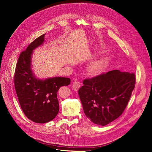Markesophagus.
Masks as SVG:
<instances>
[{
  "label": "esophagus",
  "mask_w": 152,
  "mask_h": 152,
  "mask_svg": "<svg viewBox=\"0 0 152 152\" xmlns=\"http://www.w3.org/2000/svg\"><path fill=\"white\" fill-rule=\"evenodd\" d=\"M81 86V83L79 82V81H75L73 83V85H72V86H73V89L75 91H77L79 88H80Z\"/></svg>",
  "instance_id": "34e87169"
}]
</instances>
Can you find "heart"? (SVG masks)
I'll return each instance as SVG.
<instances>
[{
	"label": "heart",
	"instance_id": "b5f03b06",
	"mask_svg": "<svg viewBox=\"0 0 152 152\" xmlns=\"http://www.w3.org/2000/svg\"><path fill=\"white\" fill-rule=\"evenodd\" d=\"M99 68H100V63L99 62H94L92 63L91 68L93 72H95L99 70Z\"/></svg>",
	"mask_w": 152,
	"mask_h": 152
}]
</instances>
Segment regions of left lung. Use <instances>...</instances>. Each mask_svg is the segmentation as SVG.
Listing matches in <instances>:
<instances>
[{
	"label": "left lung",
	"mask_w": 152,
	"mask_h": 152,
	"mask_svg": "<svg viewBox=\"0 0 152 152\" xmlns=\"http://www.w3.org/2000/svg\"><path fill=\"white\" fill-rule=\"evenodd\" d=\"M135 84V73L119 70L85 79L78 94L87 118L102 126L115 120L128 104Z\"/></svg>",
	"instance_id": "8db88e82"
}]
</instances>
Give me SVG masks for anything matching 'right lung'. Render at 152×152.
Wrapping results in <instances>:
<instances>
[{"label": "right lung", "mask_w": 152, "mask_h": 152, "mask_svg": "<svg viewBox=\"0 0 152 152\" xmlns=\"http://www.w3.org/2000/svg\"><path fill=\"white\" fill-rule=\"evenodd\" d=\"M43 34L36 38L23 51L16 66L14 83L20 107L25 116L37 123L52 121L57 115L59 103L57 92L62 86L70 84L69 78L55 77L37 79L31 69L33 50L44 41Z\"/></svg>", "instance_id": "add662e5"}]
</instances>
